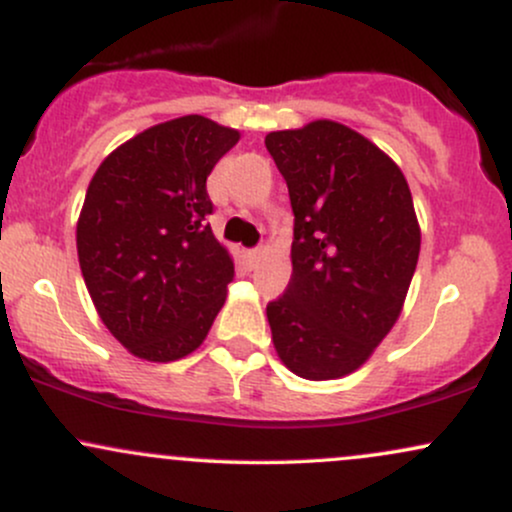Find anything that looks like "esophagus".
<instances>
[{
    "label": "esophagus",
    "mask_w": 512,
    "mask_h": 512,
    "mask_svg": "<svg viewBox=\"0 0 512 512\" xmlns=\"http://www.w3.org/2000/svg\"><path fill=\"white\" fill-rule=\"evenodd\" d=\"M260 257H262V250H260V248L248 250V262H250V267H255V264L260 262Z\"/></svg>",
    "instance_id": "1"
}]
</instances>
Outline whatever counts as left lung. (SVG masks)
<instances>
[{
    "mask_svg": "<svg viewBox=\"0 0 512 512\" xmlns=\"http://www.w3.org/2000/svg\"><path fill=\"white\" fill-rule=\"evenodd\" d=\"M289 187L293 274L267 305L274 349L305 380L354 373L397 322L421 231L402 170L332 120L264 139Z\"/></svg>",
    "mask_w": 512,
    "mask_h": 512,
    "instance_id": "1",
    "label": "left lung"
}]
</instances>
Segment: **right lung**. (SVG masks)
Returning <instances> with one entry per match:
<instances>
[{
	"label": "right lung",
	"mask_w": 512,
	"mask_h": 512,
	"mask_svg": "<svg viewBox=\"0 0 512 512\" xmlns=\"http://www.w3.org/2000/svg\"><path fill=\"white\" fill-rule=\"evenodd\" d=\"M240 134L202 115L144 129L98 166L76 226L103 325L134 356L178 361L204 342L233 260L211 233L207 178Z\"/></svg>",
	"instance_id": "right-lung-1"
}]
</instances>
